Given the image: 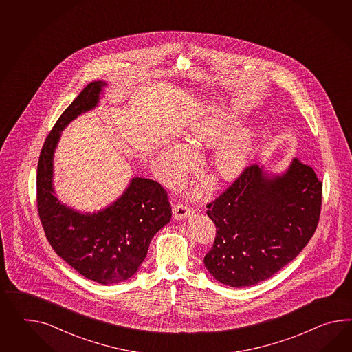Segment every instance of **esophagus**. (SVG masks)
Segmentation results:
<instances>
[{"instance_id": "obj_1", "label": "esophagus", "mask_w": 352, "mask_h": 352, "mask_svg": "<svg viewBox=\"0 0 352 352\" xmlns=\"http://www.w3.org/2000/svg\"><path fill=\"white\" fill-rule=\"evenodd\" d=\"M193 214V208L188 206V205H184V204H177L173 207V216L177 219V220H183V219H187L190 214Z\"/></svg>"}]
</instances>
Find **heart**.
Here are the masks:
<instances>
[{
  "label": "heart",
  "mask_w": 352,
  "mask_h": 352,
  "mask_svg": "<svg viewBox=\"0 0 352 352\" xmlns=\"http://www.w3.org/2000/svg\"><path fill=\"white\" fill-rule=\"evenodd\" d=\"M232 129V120L226 113L220 109H211L192 123L188 132L186 133L184 145L189 151H202L207 147L216 145ZM223 140L216 146L207 162V177L211 186L221 180L238 177L248 164L250 154L249 133L241 132ZM185 148L184 146L174 145L164 151L160 159V166L165 177L170 179H179L190 168L193 159Z\"/></svg>",
  "instance_id": "heart-1"
}]
</instances>
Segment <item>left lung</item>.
<instances>
[{"label": "left lung", "instance_id": "left-lung-1", "mask_svg": "<svg viewBox=\"0 0 352 352\" xmlns=\"http://www.w3.org/2000/svg\"><path fill=\"white\" fill-rule=\"evenodd\" d=\"M322 182L294 159L283 174L256 164L207 205L216 226L204 259L219 283L244 287L265 281L300 253L317 229Z\"/></svg>", "mask_w": 352, "mask_h": 352}]
</instances>
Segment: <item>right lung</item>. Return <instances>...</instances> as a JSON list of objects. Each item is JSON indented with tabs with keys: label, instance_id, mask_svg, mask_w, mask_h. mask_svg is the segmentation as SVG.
Segmentation results:
<instances>
[{
	"label": "right lung",
	"instance_id": "obj_1",
	"mask_svg": "<svg viewBox=\"0 0 352 352\" xmlns=\"http://www.w3.org/2000/svg\"><path fill=\"white\" fill-rule=\"evenodd\" d=\"M107 82L93 81L60 114L45 138L36 170V205L52 248L86 278L102 285L124 281L138 272L155 234L172 219L160 183L133 178L111 206L81 214L60 204L53 188V155L60 132L81 113L94 109Z\"/></svg>",
	"mask_w": 352,
	"mask_h": 352
}]
</instances>
